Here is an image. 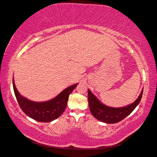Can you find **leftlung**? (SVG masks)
Wrapping results in <instances>:
<instances>
[{
  "instance_id": "1",
  "label": "left lung",
  "mask_w": 157,
  "mask_h": 157,
  "mask_svg": "<svg viewBox=\"0 0 157 157\" xmlns=\"http://www.w3.org/2000/svg\"><path fill=\"white\" fill-rule=\"evenodd\" d=\"M143 90L138 98L134 102L123 108H114L108 107L101 103L94 94L88 90V104L90 109L96 119L107 123H118L128 117L141 101Z\"/></svg>"
}]
</instances>
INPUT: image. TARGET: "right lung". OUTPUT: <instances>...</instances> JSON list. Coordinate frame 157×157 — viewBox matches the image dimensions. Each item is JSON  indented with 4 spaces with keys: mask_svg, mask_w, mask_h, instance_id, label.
Instances as JSON below:
<instances>
[{
    "mask_svg": "<svg viewBox=\"0 0 157 157\" xmlns=\"http://www.w3.org/2000/svg\"><path fill=\"white\" fill-rule=\"evenodd\" d=\"M77 84L68 87L53 99L42 103L31 101L19 94L13 79V87L18 103L24 113L32 119L39 122H50L56 119L66 108L69 96Z\"/></svg>",
    "mask_w": 157,
    "mask_h": 157,
    "instance_id": "obj_1",
    "label": "right lung"
}]
</instances>
